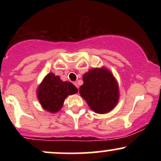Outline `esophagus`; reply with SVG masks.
I'll use <instances>...</instances> for the list:
<instances>
[{"mask_svg": "<svg viewBox=\"0 0 161 161\" xmlns=\"http://www.w3.org/2000/svg\"><path fill=\"white\" fill-rule=\"evenodd\" d=\"M73 84H74V86L76 87V88L79 89V86H78V84H77V82H73Z\"/></svg>", "mask_w": 161, "mask_h": 161, "instance_id": "1", "label": "esophagus"}]
</instances>
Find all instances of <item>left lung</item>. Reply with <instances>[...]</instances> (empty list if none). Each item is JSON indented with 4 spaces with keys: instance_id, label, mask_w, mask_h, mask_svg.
Here are the masks:
<instances>
[{
    "instance_id": "1",
    "label": "left lung",
    "mask_w": 161,
    "mask_h": 161,
    "mask_svg": "<svg viewBox=\"0 0 161 161\" xmlns=\"http://www.w3.org/2000/svg\"><path fill=\"white\" fill-rule=\"evenodd\" d=\"M79 93L89 108L97 114H105L117 104L119 89L114 75L107 69H92L83 75Z\"/></svg>"
}]
</instances>
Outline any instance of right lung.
Returning <instances> with one entry per match:
<instances>
[{
    "instance_id": "add662e5",
    "label": "right lung",
    "mask_w": 161,
    "mask_h": 161,
    "mask_svg": "<svg viewBox=\"0 0 161 161\" xmlns=\"http://www.w3.org/2000/svg\"><path fill=\"white\" fill-rule=\"evenodd\" d=\"M77 92L78 89L73 83L63 82L58 75L49 73L38 87L37 95L42 108L55 113L60 110L68 95Z\"/></svg>"
}]
</instances>
